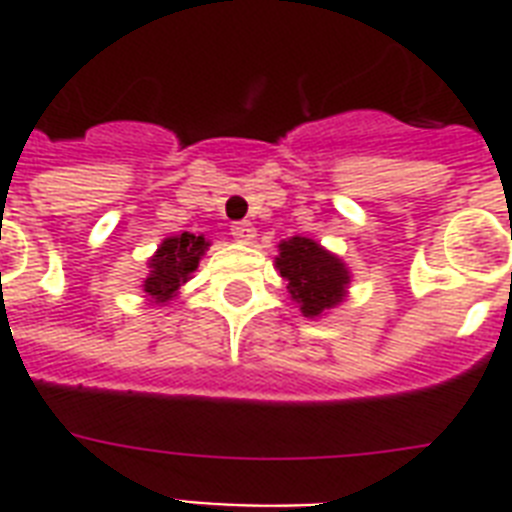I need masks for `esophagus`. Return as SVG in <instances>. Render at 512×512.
Returning <instances> with one entry per match:
<instances>
[{"label": "esophagus", "instance_id": "1", "mask_svg": "<svg viewBox=\"0 0 512 512\" xmlns=\"http://www.w3.org/2000/svg\"><path fill=\"white\" fill-rule=\"evenodd\" d=\"M231 236L239 241V244H249V241L255 239V228L249 223H236L231 225Z\"/></svg>", "mask_w": 512, "mask_h": 512}]
</instances>
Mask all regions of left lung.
Here are the masks:
<instances>
[{
    "mask_svg": "<svg viewBox=\"0 0 512 512\" xmlns=\"http://www.w3.org/2000/svg\"><path fill=\"white\" fill-rule=\"evenodd\" d=\"M281 279H287L289 297L308 319L332 311L348 295L350 271L340 257L305 236L281 241L276 257Z\"/></svg>",
    "mask_w": 512,
    "mask_h": 512,
    "instance_id": "left-lung-1",
    "label": "left lung"
}]
</instances>
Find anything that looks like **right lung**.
<instances>
[{
  "instance_id": "obj_1",
  "label": "right lung",
  "mask_w": 512,
  "mask_h": 512,
  "mask_svg": "<svg viewBox=\"0 0 512 512\" xmlns=\"http://www.w3.org/2000/svg\"><path fill=\"white\" fill-rule=\"evenodd\" d=\"M209 241L196 233H177L164 239L156 249V255L148 260V279L143 281V292L154 303H167L177 295V289L191 279V273L199 268L201 255L207 252Z\"/></svg>"
}]
</instances>
